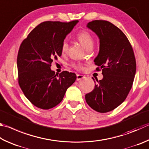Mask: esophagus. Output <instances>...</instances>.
<instances>
[{"instance_id": "34e87169", "label": "esophagus", "mask_w": 149, "mask_h": 149, "mask_svg": "<svg viewBox=\"0 0 149 149\" xmlns=\"http://www.w3.org/2000/svg\"><path fill=\"white\" fill-rule=\"evenodd\" d=\"M83 78H85V76L83 75H80V74H77V78H76V80L77 81H79L81 79H83Z\"/></svg>"}]
</instances>
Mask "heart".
I'll return each instance as SVG.
<instances>
[{
	"label": "heart",
	"mask_w": 149,
	"mask_h": 149,
	"mask_svg": "<svg viewBox=\"0 0 149 149\" xmlns=\"http://www.w3.org/2000/svg\"><path fill=\"white\" fill-rule=\"evenodd\" d=\"M75 38H76L78 41H79L81 44H82L83 46L85 49H87L90 47L93 46V38L90 32L86 31H82L76 34L75 36ZM68 49V42L64 40L61 44V52L63 53H65L67 52ZM72 66L74 67L75 69L80 70L82 68V66L80 65L79 64L77 63H73L72 64Z\"/></svg>",
	"instance_id": "1"
}]
</instances>
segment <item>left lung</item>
<instances>
[{"label":"left lung","instance_id":"obj_1","mask_svg":"<svg viewBox=\"0 0 149 149\" xmlns=\"http://www.w3.org/2000/svg\"><path fill=\"white\" fill-rule=\"evenodd\" d=\"M87 27L100 38V51L94 62L98 66L96 71L102 70L103 79L97 80L85 100L96 111L107 113L120 105L130 91L136 71V58L128 38L109 21L94 20Z\"/></svg>","mask_w":149,"mask_h":149}]
</instances>
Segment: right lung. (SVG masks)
I'll return each instance as SVG.
<instances>
[{"label":"right lung","mask_w":149,"mask_h":149,"mask_svg":"<svg viewBox=\"0 0 149 149\" xmlns=\"http://www.w3.org/2000/svg\"><path fill=\"white\" fill-rule=\"evenodd\" d=\"M77 22L44 21L21 43L17 61L18 83L34 106L42 109L55 107L76 79L74 73L63 71L58 75L50 68L53 61L61 56L62 42Z\"/></svg>","instance_id":"1"}]
</instances>
